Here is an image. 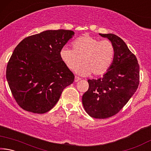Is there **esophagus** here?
<instances>
[{
	"mask_svg": "<svg viewBox=\"0 0 151 151\" xmlns=\"http://www.w3.org/2000/svg\"><path fill=\"white\" fill-rule=\"evenodd\" d=\"M81 78H79V77H78V76H75V82H78V81H80L81 80Z\"/></svg>",
	"mask_w": 151,
	"mask_h": 151,
	"instance_id": "34e87169",
	"label": "esophagus"
}]
</instances>
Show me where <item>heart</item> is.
<instances>
[{
    "label": "heart",
    "instance_id": "b5f03b06",
    "mask_svg": "<svg viewBox=\"0 0 151 151\" xmlns=\"http://www.w3.org/2000/svg\"><path fill=\"white\" fill-rule=\"evenodd\" d=\"M61 60L73 69L81 61L83 63L75 68L76 73L88 76L104 75L111 68L114 59L115 49L108 40H100L89 35H84L73 42V49L63 47L60 50Z\"/></svg>",
    "mask_w": 151,
    "mask_h": 151
}]
</instances>
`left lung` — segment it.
<instances>
[{
    "label": "left lung",
    "instance_id": "obj_1",
    "mask_svg": "<svg viewBox=\"0 0 151 151\" xmlns=\"http://www.w3.org/2000/svg\"><path fill=\"white\" fill-rule=\"evenodd\" d=\"M99 35L113 44L114 59L103 77L88 79V89L82 101L88 115L101 119L118 113L136 92L139 84V65L136 57L118 36L111 33Z\"/></svg>",
    "mask_w": 151,
    "mask_h": 151
}]
</instances>
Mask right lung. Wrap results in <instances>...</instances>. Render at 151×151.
I'll list each match as a JSON object with an SVG mask.
<instances>
[{
	"label": "right lung",
	"mask_w": 151,
	"mask_h": 151,
	"mask_svg": "<svg viewBox=\"0 0 151 151\" xmlns=\"http://www.w3.org/2000/svg\"><path fill=\"white\" fill-rule=\"evenodd\" d=\"M73 30H48L30 36L12 52L6 76L15 101L25 111L43 114L52 109L75 76L60 59V50Z\"/></svg>",
	"instance_id": "obj_1"
}]
</instances>
